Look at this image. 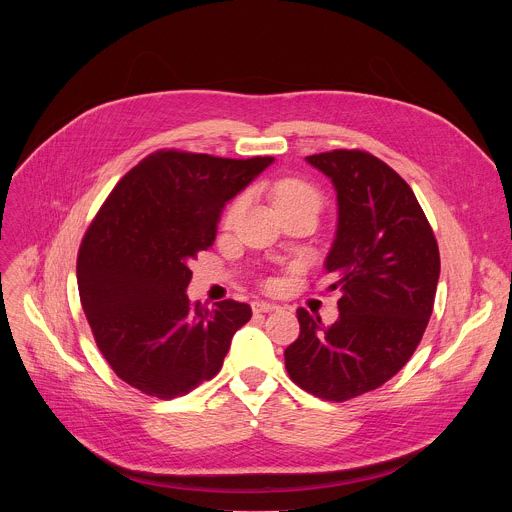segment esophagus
<instances>
[{"label": "esophagus", "instance_id": "esophagus-1", "mask_svg": "<svg viewBox=\"0 0 512 512\" xmlns=\"http://www.w3.org/2000/svg\"><path fill=\"white\" fill-rule=\"evenodd\" d=\"M275 310H279V306H277V304L263 302V300L253 302V312H263V314H267V312H275Z\"/></svg>", "mask_w": 512, "mask_h": 512}]
</instances>
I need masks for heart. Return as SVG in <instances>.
Returning a JSON list of instances; mask_svg holds the SVG:
<instances>
[{
    "label": "heart",
    "instance_id": "heart-1",
    "mask_svg": "<svg viewBox=\"0 0 512 512\" xmlns=\"http://www.w3.org/2000/svg\"><path fill=\"white\" fill-rule=\"evenodd\" d=\"M269 192H271L277 212L298 210V208H308V210L320 208V192L310 182L300 180V178H283V180L271 184ZM243 208H245V196H237L225 212V218H223L225 227H231L237 221Z\"/></svg>",
    "mask_w": 512,
    "mask_h": 512
}]
</instances>
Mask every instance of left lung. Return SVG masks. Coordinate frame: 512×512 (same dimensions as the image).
<instances>
[{"label":"left lung","instance_id":"1","mask_svg":"<svg viewBox=\"0 0 512 512\" xmlns=\"http://www.w3.org/2000/svg\"><path fill=\"white\" fill-rule=\"evenodd\" d=\"M306 162L336 190V237L324 269L340 291V316L324 326L298 310L300 336L285 348L296 385L348 401L395 377L429 322L440 249L409 184L379 158L334 150Z\"/></svg>","mask_w":512,"mask_h":512}]
</instances>
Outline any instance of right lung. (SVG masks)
Masks as SVG:
<instances>
[{
  "instance_id": "add662e5",
  "label": "right lung",
  "mask_w": 512,
  "mask_h": 512,
  "mask_svg": "<svg viewBox=\"0 0 512 512\" xmlns=\"http://www.w3.org/2000/svg\"><path fill=\"white\" fill-rule=\"evenodd\" d=\"M271 164L164 150L113 188L83 239L77 281L95 342L121 381L174 399L221 371L251 308L192 304L190 263L214 243L225 204Z\"/></svg>"
}]
</instances>
